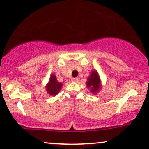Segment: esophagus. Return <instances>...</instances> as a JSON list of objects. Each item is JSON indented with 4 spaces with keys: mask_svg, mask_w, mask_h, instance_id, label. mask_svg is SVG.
<instances>
[{
    "mask_svg": "<svg viewBox=\"0 0 149 149\" xmlns=\"http://www.w3.org/2000/svg\"><path fill=\"white\" fill-rule=\"evenodd\" d=\"M71 80H72V81H73V82H77L78 78H72Z\"/></svg>",
    "mask_w": 149,
    "mask_h": 149,
    "instance_id": "1",
    "label": "esophagus"
}]
</instances>
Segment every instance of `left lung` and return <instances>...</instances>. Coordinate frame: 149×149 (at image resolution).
<instances>
[{
	"label": "left lung",
	"mask_w": 149,
	"mask_h": 149,
	"mask_svg": "<svg viewBox=\"0 0 149 149\" xmlns=\"http://www.w3.org/2000/svg\"><path fill=\"white\" fill-rule=\"evenodd\" d=\"M86 86L91 89L90 91L93 93H96L100 90L101 81L100 78L97 71L93 70L88 77L86 81Z\"/></svg>",
	"instance_id": "obj_1"
}]
</instances>
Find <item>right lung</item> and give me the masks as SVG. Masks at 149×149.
I'll use <instances>...</instances> for the list:
<instances>
[{"mask_svg": "<svg viewBox=\"0 0 149 149\" xmlns=\"http://www.w3.org/2000/svg\"><path fill=\"white\" fill-rule=\"evenodd\" d=\"M63 84L57 81V79L54 74L51 75L49 83L47 84L46 90L50 95H56L60 91Z\"/></svg>", "mask_w": 149, "mask_h": 149, "instance_id": "1", "label": "right lung"}]
</instances>
